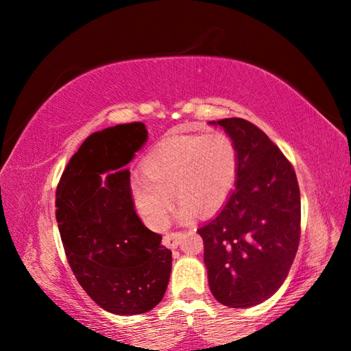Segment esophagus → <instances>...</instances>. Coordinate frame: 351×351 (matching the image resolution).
<instances>
[{
    "instance_id": "esophagus-1",
    "label": "esophagus",
    "mask_w": 351,
    "mask_h": 351,
    "mask_svg": "<svg viewBox=\"0 0 351 351\" xmlns=\"http://www.w3.org/2000/svg\"><path fill=\"white\" fill-rule=\"evenodd\" d=\"M181 238H182V232H169L164 235L162 244L166 245L167 249H176L181 243Z\"/></svg>"
}]
</instances>
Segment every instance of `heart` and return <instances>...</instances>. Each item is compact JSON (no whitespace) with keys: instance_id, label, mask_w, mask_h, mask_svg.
<instances>
[{"instance_id":"b5f03b06","label":"heart","mask_w":351,"mask_h":351,"mask_svg":"<svg viewBox=\"0 0 351 351\" xmlns=\"http://www.w3.org/2000/svg\"><path fill=\"white\" fill-rule=\"evenodd\" d=\"M143 175L130 182L132 205L149 228L166 226L175 196L178 220L190 221L220 208L234 189L238 151L223 132L185 134L160 141L143 162Z\"/></svg>"}]
</instances>
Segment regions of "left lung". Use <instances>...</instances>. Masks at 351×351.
Instances as JSON below:
<instances>
[{"label":"left lung","mask_w":351,"mask_h":351,"mask_svg":"<svg viewBox=\"0 0 351 351\" xmlns=\"http://www.w3.org/2000/svg\"><path fill=\"white\" fill-rule=\"evenodd\" d=\"M219 125L238 151L235 190L225 206L197 229L215 300L250 308L280 288L300 240V190L280 149L258 126L240 117Z\"/></svg>","instance_id":"left-lung-1"}]
</instances>
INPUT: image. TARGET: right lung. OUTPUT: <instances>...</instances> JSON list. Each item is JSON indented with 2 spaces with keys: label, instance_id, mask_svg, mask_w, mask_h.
<instances>
[{
  "label": "right lung",
  "instance_id": "add662e5",
  "mask_svg": "<svg viewBox=\"0 0 351 351\" xmlns=\"http://www.w3.org/2000/svg\"><path fill=\"white\" fill-rule=\"evenodd\" d=\"M147 140L145 123L110 126L88 136L58 182L56 217L66 256L88 297L116 315H137L161 302L171 252L134 210L130 170ZM104 173H108L102 178Z\"/></svg>",
  "mask_w": 351,
  "mask_h": 351
}]
</instances>
